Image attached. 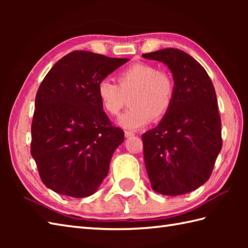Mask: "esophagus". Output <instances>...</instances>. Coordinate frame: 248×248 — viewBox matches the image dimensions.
<instances>
[{"instance_id":"obj_1","label":"esophagus","mask_w":248,"mask_h":248,"mask_svg":"<svg viewBox=\"0 0 248 248\" xmlns=\"http://www.w3.org/2000/svg\"><path fill=\"white\" fill-rule=\"evenodd\" d=\"M124 136L125 138H131V136H134V133L131 132V131H124Z\"/></svg>"}]
</instances>
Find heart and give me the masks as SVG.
I'll return each mask as SVG.
<instances>
[{
    "instance_id": "b5f03b06",
    "label": "heart",
    "mask_w": 248,
    "mask_h": 248,
    "mask_svg": "<svg viewBox=\"0 0 248 248\" xmlns=\"http://www.w3.org/2000/svg\"><path fill=\"white\" fill-rule=\"evenodd\" d=\"M118 84L102 78L98 83L97 93L104 110L118 115L125 104L127 96L131 108L120 115L117 124L127 130H139L151 119L161 120L170 110L175 83L167 72L160 71L148 62H136L118 75Z\"/></svg>"
}]
</instances>
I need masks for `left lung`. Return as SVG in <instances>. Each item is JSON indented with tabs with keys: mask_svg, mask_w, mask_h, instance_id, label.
Masks as SVG:
<instances>
[{
	"mask_svg": "<svg viewBox=\"0 0 248 248\" xmlns=\"http://www.w3.org/2000/svg\"><path fill=\"white\" fill-rule=\"evenodd\" d=\"M143 57L165 64L175 83L168 113L141 136L151 187L167 196L186 194L208 181L222 149L217 93L204 68L186 52L168 48Z\"/></svg>",
	"mask_w": 248,
	"mask_h": 248,
	"instance_id": "1",
	"label": "left lung"
}]
</instances>
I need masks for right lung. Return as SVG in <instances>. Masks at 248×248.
<instances>
[{"mask_svg": "<svg viewBox=\"0 0 248 248\" xmlns=\"http://www.w3.org/2000/svg\"><path fill=\"white\" fill-rule=\"evenodd\" d=\"M129 59L73 51L51 68L35 99L31 154L45 186L91 196L108 176L124 131L110 124L97 86Z\"/></svg>", "mask_w": 248, "mask_h": 248, "instance_id": "add662e5", "label": "right lung"}]
</instances>
